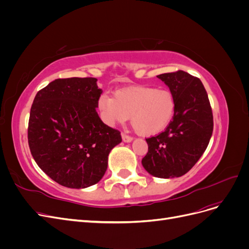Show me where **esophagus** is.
I'll return each mask as SVG.
<instances>
[{"label":"esophagus","mask_w":249,"mask_h":249,"mask_svg":"<svg viewBox=\"0 0 249 249\" xmlns=\"http://www.w3.org/2000/svg\"><path fill=\"white\" fill-rule=\"evenodd\" d=\"M122 138H123V140H124V142H131V141L133 140V138H132L131 136H129V135H126V134H124V133L122 134Z\"/></svg>","instance_id":"obj_1"}]
</instances>
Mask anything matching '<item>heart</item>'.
Wrapping results in <instances>:
<instances>
[{"instance_id":"heart-1","label":"heart","mask_w":249,"mask_h":249,"mask_svg":"<svg viewBox=\"0 0 249 249\" xmlns=\"http://www.w3.org/2000/svg\"><path fill=\"white\" fill-rule=\"evenodd\" d=\"M97 109L105 124L124 123L131 116L135 131L142 136H152L163 131L171 122L176 100L167 89L133 86L117 90L113 97L101 95Z\"/></svg>"}]
</instances>
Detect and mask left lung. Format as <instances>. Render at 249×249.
Wrapping results in <instances>:
<instances>
[{
    "mask_svg": "<svg viewBox=\"0 0 249 249\" xmlns=\"http://www.w3.org/2000/svg\"><path fill=\"white\" fill-rule=\"evenodd\" d=\"M176 100V111L163 132L146 138L148 150L142 159L157 178L182 177L205 153L213 133V112L201 81L184 71L157 76Z\"/></svg>",
    "mask_w": 249,
    "mask_h": 249,
    "instance_id": "left-lung-1",
    "label": "left lung"
}]
</instances>
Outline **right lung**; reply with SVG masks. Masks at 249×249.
<instances>
[{
  "instance_id": "obj_1",
  "label": "right lung",
  "mask_w": 249,
  "mask_h": 249,
  "mask_svg": "<svg viewBox=\"0 0 249 249\" xmlns=\"http://www.w3.org/2000/svg\"><path fill=\"white\" fill-rule=\"evenodd\" d=\"M101 93L95 78L57 79L33 101L30 150L40 169L64 187L96 184L107 170L111 149L122 142L120 132L97 114Z\"/></svg>"
}]
</instances>
